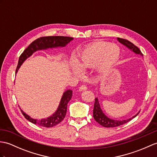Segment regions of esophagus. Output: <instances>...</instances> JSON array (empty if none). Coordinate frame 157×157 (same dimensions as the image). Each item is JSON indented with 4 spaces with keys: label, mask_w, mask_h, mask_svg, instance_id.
<instances>
[{
    "label": "esophagus",
    "mask_w": 157,
    "mask_h": 157,
    "mask_svg": "<svg viewBox=\"0 0 157 157\" xmlns=\"http://www.w3.org/2000/svg\"><path fill=\"white\" fill-rule=\"evenodd\" d=\"M86 90H87V87L86 85H82L79 88V90L80 91V92H82V91H85Z\"/></svg>",
    "instance_id": "obj_1"
}]
</instances>
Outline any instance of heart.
<instances>
[{"mask_svg":"<svg viewBox=\"0 0 157 157\" xmlns=\"http://www.w3.org/2000/svg\"><path fill=\"white\" fill-rule=\"evenodd\" d=\"M120 56V49L118 45L105 41L91 43L79 54L77 61L71 62V70L78 76L83 74V71L96 65L100 73H106L114 66Z\"/></svg>","mask_w":157,"mask_h":157,"instance_id":"1","label":"heart"}]
</instances>
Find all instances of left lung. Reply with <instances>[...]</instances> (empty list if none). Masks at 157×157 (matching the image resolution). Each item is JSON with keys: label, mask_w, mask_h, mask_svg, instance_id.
Segmentation results:
<instances>
[{"label": "left lung", "mask_w": 157, "mask_h": 157, "mask_svg": "<svg viewBox=\"0 0 157 157\" xmlns=\"http://www.w3.org/2000/svg\"><path fill=\"white\" fill-rule=\"evenodd\" d=\"M117 39L120 43H122V44H123L124 45H125L126 47H128V49L132 50L134 53H135L136 54H140L141 56H143V53H142V52H140V50L138 49L136 45H134L132 43H131L130 41H128V40L124 39H122V38H117ZM138 114H139V112H138V114H136L135 116H134L132 118L124 120H117L111 119L110 118H108V116H105V114H104L103 111L101 110V109L100 108L98 99L97 98L95 99V102H94V110H93L94 118L95 119V120L98 124H100L101 126H102L104 127H106V128H113V127H117L119 126H121L122 124H124L130 121V120L132 118H134V117H136Z\"/></svg>", "instance_id": "obj_1"}]
</instances>
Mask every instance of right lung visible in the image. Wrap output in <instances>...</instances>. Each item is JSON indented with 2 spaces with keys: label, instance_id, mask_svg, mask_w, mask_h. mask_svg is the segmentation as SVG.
<instances>
[{
  "label": "right lung",
  "instance_id": "1",
  "mask_svg": "<svg viewBox=\"0 0 157 157\" xmlns=\"http://www.w3.org/2000/svg\"><path fill=\"white\" fill-rule=\"evenodd\" d=\"M74 39L73 37H63V36H48V37H42L38 38L37 39L33 41L24 52L21 53L19 57V62L17 67L16 72H17L21 65L23 64L25 59L30 57L34 52H37L38 50L47 49L49 48H53V47H65L67 43ZM72 97V91L71 90H68L63 93V96L61 98L60 104L58 106L57 110L49 117L45 119L41 120H35L31 118L30 116L21 110L22 114L25 116V118L28 120L29 122L37 124L38 126L47 127L50 128L56 126L59 124L65 118L67 112V104ZM21 109V108H20Z\"/></svg>",
  "mask_w": 157,
  "mask_h": 157
}]
</instances>
